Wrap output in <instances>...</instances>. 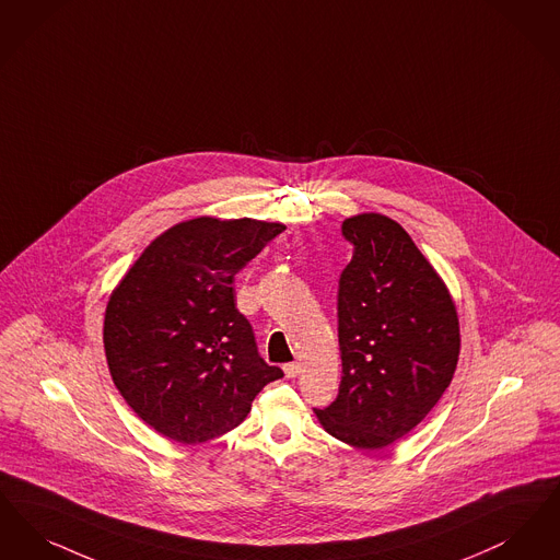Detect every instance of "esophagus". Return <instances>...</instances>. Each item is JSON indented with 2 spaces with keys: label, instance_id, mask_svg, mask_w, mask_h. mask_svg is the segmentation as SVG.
<instances>
[{
  "label": "esophagus",
  "instance_id": "esophagus-1",
  "mask_svg": "<svg viewBox=\"0 0 560 560\" xmlns=\"http://www.w3.org/2000/svg\"><path fill=\"white\" fill-rule=\"evenodd\" d=\"M299 372H301V365L296 364V362H292V364H284V374H287V378H294Z\"/></svg>",
  "mask_w": 560,
  "mask_h": 560
}]
</instances>
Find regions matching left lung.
<instances>
[{
	"mask_svg": "<svg viewBox=\"0 0 560 560\" xmlns=\"http://www.w3.org/2000/svg\"><path fill=\"white\" fill-rule=\"evenodd\" d=\"M353 257L339 280L342 376L337 399L314 410L342 443L383 450L435 408L460 353L454 301L393 219L342 221Z\"/></svg>",
	"mask_w": 560,
	"mask_h": 560,
	"instance_id": "1",
	"label": "left lung"
}]
</instances>
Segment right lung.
<instances>
[{"instance_id": "1", "label": "right lung", "mask_w": 560, "mask_h": 560, "mask_svg": "<svg viewBox=\"0 0 560 560\" xmlns=\"http://www.w3.org/2000/svg\"><path fill=\"white\" fill-rule=\"evenodd\" d=\"M284 225L198 218L150 243L110 294L104 349L110 376L147 424L179 443L238 427L255 395L284 376L257 351L234 276Z\"/></svg>"}]
</instances>
